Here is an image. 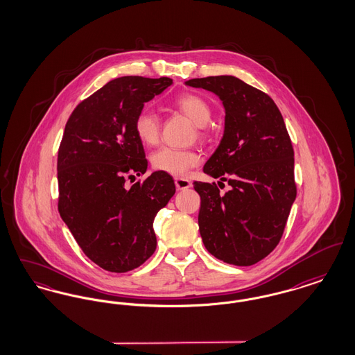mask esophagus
Wrapping results in <instances>:
<instances>
[{
  "label": "esophagus",
  "mask_w": 355,
  "mask_h": 355,
  "mask_svg": "<svg viewBox=\"0 0 355 355\" xmlns=\"http://www.w3.org/2000/svg\"><path fill=\"white\" fill-rule=\"evenodd\" d=\"M174 184H175V187H177L178 190H186V189L191 187V181H189V180H186V178H175V180H174Z\"/></svg>",
  "instance_id": "obj_1"
}]
</instances>
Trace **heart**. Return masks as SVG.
Here are the masks:
<instances>
[{
  "label": "heart",
  "mask_w": 355,
  "mask_h": 355,
  "mask_svg": "<svg viewBox=\"0 0 355 355\" xmlns=\"http://www.w3.org/2000/svg\"><path fill=\"white\" fill-rule=\"evenodd\" d=\"M173 105L198 125V137L205 138L206 130L205 125L209 122L211 116V107L209 102L202 96L196 93H184L173 100ZM137 138L146 146H154L159 141L161 123L158 116L148 109L138 112L133 121ZM153 169L162 171L171 175H184L187 170L191 169L200 162V155L194 150L189 149H175L170 146H164L154 152L150 157Z\"/></svg>",
  "instance_id": "1"
}]
</instances>
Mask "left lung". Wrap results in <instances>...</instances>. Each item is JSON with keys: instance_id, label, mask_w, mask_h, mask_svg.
Returning <instances> with one entry per match:
<instances>
[{"instance_id": "obj_1", "label": "left lung", "mask_w": 355, "mask_h": 355, "mask_svg": "<svg viewBox=\"0 0 355 355\" xmlns=\"http://www.w3.org/2000/svg\"><path fill=\"white\" fill-rule=\"evenodd\" d=\"M186 85L216 93L226 110L220 146L203 171L220 178L218 185L227 182L231 190L220 193L216 182H194L201 197L203 245L226 263L250 266L277 248L297 197L285 121L266 93L233 76L193 78Z\"/></svg>"}]
</instances>
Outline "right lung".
Segmentation results:
<instances>
[{"label": "right lung", "mask_w": 355, "mask_h": 355, "mask_svg": "<svg viewBox=\"0 0 355 355\" xmlns=\"http://www.w3.org/2000/svg\"><path fill=\"white\" fill-rule=\"evenodd\" d=\"M173 80L126 76L112 80L70 114L58 158V211L85 255L103 270L141 266L157 246L153 222L175 193L173 177L148 169L133 121L144 103Z\"/></svg>", "instance_id": "1"}]
</instances>
